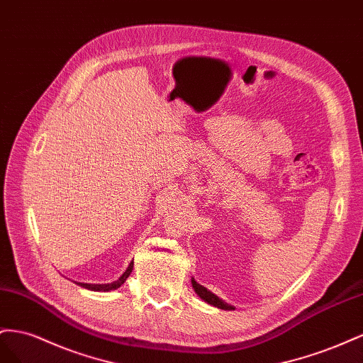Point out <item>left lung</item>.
Masks as SVG:
<instances>
[{
    "mask_svg": "<svg viewBox=\"0 0 363 363\" xmlns=\"http://www.w3.org/2000/svg\"><path fill=\"white\" fill-rule=\"evenodd\" d=\"M191 286H193V289H194V292L198 294V296H199L201 299H203L205 303H208V304H211V306H214V307H217V308H222V310H234V306L225 303L222 298L214 295L211 291H208V289L203 287L202 284H199L193 277H191Z\"/></svg>",
    "mask_w": 363,
    "mask_h": 363,
    "instance_id": "8db88e82",
    "label": "left lung"
}]
</instances>
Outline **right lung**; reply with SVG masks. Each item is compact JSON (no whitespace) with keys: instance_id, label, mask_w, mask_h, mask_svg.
Wrapping results in <instances>:
<instances>
[{"instance_id":"obj_1","label":"right lung","mask_w":363,"mask_h":363,"mask_svg":"<svg viewBox=\"0 0 363 363\" xmlns=\"http://www.w3.org/2000/svg\"><path fill=\"white\" fill-rule=\"evenodd\" d=\"M132 269H133V260L129 263L126 271H124L123 275H121L118 279H116V281L108 283V284H88V283H77V284H79L80 287H85V289H88V291H94V292H109V291H116V289H118L124 281H126L128 277H129L130 272H132Z\"/></svg>"}]
</instances>
